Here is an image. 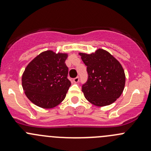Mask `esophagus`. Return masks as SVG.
<instances>
[{"label": "esophagus", "mask_w": 151, "mask_h": 151, "mask_svg": "<svg viewBox=\"0 0 151 151\" xmlns=\"http://www.w3.org/2000/svg\"><path fill=\"white\" fill-rule=\"evenodd\" d=\"M72 80H73V82H74V83H77L79 82V80H80V78H79V77H75V78L73 79Z\"/></svg>", "instance_id": "34e87169"}]
</instances>
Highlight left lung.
Here are the masks:
<instances>
[{
  "instance_id": "obj_1",
  "label": "left lung",
  "mask_w": 151,
  "mask_h": 151,
  "mask_svg": "<svg viewBox=\"0 0 151 151\" xmlns=\"http://www.w3.org/2000/svg\"><path fill=\"white\" fill-rule=\"evenodd\" d=\"M87 66L88 80L82 86L87 100L98 106L112 104L122 94L125 86L124 70L108 52L99 49L95 53H80Z\"/></svg>"
}]
</instances>
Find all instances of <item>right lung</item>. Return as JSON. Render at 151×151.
Listing matches in <instances>:
<instances>
[{
	"mask_svg": "<svg viewBox=\"0 0 151 151\" xmlns=\"http://www.w3.org/2000/svg\"><path fill=\"white\" fill-rule=\"evenodd\" d=\"M67 57V54H56L47 50L27 66L22 74V85L31 102L50 109L63 101L71 85L68 68L65 63Z\"/></svg>",
	"mask_w": 151,
	"mask_h": 151,
	"instance_id": "add662e5",
	"label": "right lung"
}]
</instances>
